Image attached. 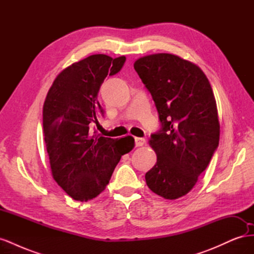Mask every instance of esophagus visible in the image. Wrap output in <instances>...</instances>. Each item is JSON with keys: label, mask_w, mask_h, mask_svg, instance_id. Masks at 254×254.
Segmentation results:
<instances>
[{"label": "esophagus", "mask_w": 254, "mask_h": 254, "mask_svg": "<svg viewBox=\"0 0 254 254\" xmlns=\"http://www.w3.org/2000/svg\"><path fill=\"white\" fill-rule=\"evenodd\" d=\"M134 141L136 147H140V146H143L146 143V140L143 139V137H134Z\"/></svg>", "instance_id": "esophagus-1"}]
</instances>
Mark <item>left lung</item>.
Masks as SVG:
<instances>
[{"label":"left lung","instance_id":"8db88e82","mask_svg":"<svg viewBox=\"0 0 254 254\" xmlns=\"http://www.w3.org/2000/svg\"><path fill=\"white\" fill-rule=\"evenodd\" d=\"M133 66L150 92L162 125L151 134L157 163L145 180L153 193L175 200L194 188L217 148L216 101L201 68L179 56L152 54Z\"/></svg>","mask_w":254,"mask_h":254}]
</instances>
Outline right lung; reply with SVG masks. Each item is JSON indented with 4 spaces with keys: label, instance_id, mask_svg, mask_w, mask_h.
Here are the masks:
<instances>
[{
    "label": "right lung",
    "instance_id": "1",
    "mask_svg": "<svg viewBox=\"0 0 254 254\" xmlns=\"http://www.w3.org/2000/svg\"><path fill=\"white\" fill-rule=\"evenodd\" d=\"M125 56L96 54L61 71L43 105V133L53 178L74 200L88 201L106 189L132 136L111 139L92 131L104 114L97 95L107 75L121 71Z\"/></svg>",
    "mask_w": 254,
    "mask_h": 254
}]
</instances>
